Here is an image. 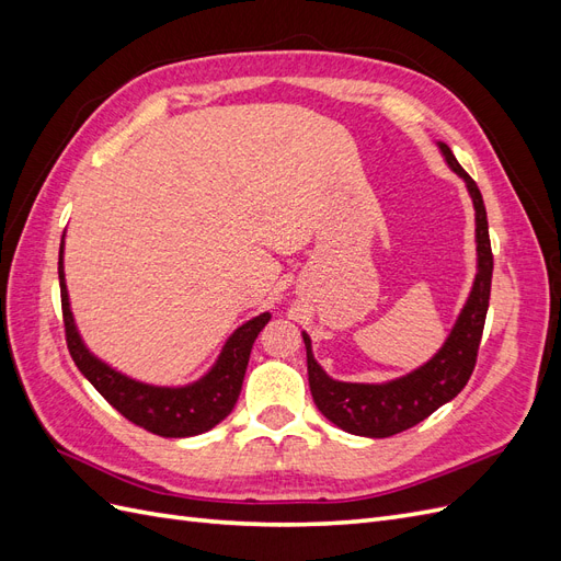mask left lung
I'll use <instances>...</instances> for the list:
<instances>
[{"label":"left lung","mask_w":561,"mask_h":561,"mask_svg":"<svg viewBox=\"0 0 561 561\" xmlns=\"http://www.w3.org/2000/svg\"><path fill=\"white\" fill-rule=\"evenodd\" d=\"M451 171L463 178L468 194L474 206V241H478V274H474L472 290L466 307L456 318V325L447 336L445 346L433 358L400 379L386 383H348L336 381L325 375L311 351V339L301 332L307 346V367L311 396L322 416H328L334 426L351 435L363 437H390L428 419L437 407L454 400L468 383L484 330V318L489 309L491 271H494V254L489 243V225L484 201L474 180L456 161L445 142H437Z\"/></svg>","instance_id":"1"}]
</instances>
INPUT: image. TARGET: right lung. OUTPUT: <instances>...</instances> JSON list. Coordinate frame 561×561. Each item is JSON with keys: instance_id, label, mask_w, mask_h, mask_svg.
I'll list each match as a JSON object with an SVG mask.
<instances>
[{"instance_id": "obj_1", "label": "right lung", "mask_w": 561, "mask_h": 561, "mask_svg": "<svg viewBox=\"0 0 561 561\" xmlns=\"http://www.w3.org/2000/svg\"><path fill=\"white\" fill-rule=\"evenodd\" d=\"M58 278L67 348H70L72 360L77 363L81 375L93 383L98 393L103 396L118 414H124L130 423H135V426L161 437L201 435L215 428L219 421L231 414L236 400L241 396V386L254 339H257V334L271 320L268 311L243 322V325L227 339L222 353H219L217 363L210 367L206 377L180 388L151 386L135 381L122 375V371L112 369L107 363L95 358L87 348V344L81 342L70 309V297H67L62 243L58 260Z\"/></svg>"}]
</instances>
